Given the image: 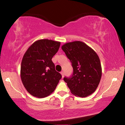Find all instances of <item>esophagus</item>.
Here are the masks:
<instances>
[{"label":"esophagus","instance_id":"esophagus-1","mask_svg":"<svg viewBox=\"0 0 125 125\" xmlns=\"http://www.w3.org/2000/svg\"><path fill=\"white\" fill-rule=\"evenodd\" d=\"M61 75H62V78H63V77H64V72H61Z\"/></svg>","mask_w":125,"mask_h":125}]
</instances>
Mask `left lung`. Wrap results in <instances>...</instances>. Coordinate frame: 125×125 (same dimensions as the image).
<instances>
[{
	"label": "left lung",
	"mask_w": 125,
	"mask_h": 125,
	"mask_svg": "<svg viewBox=\"0 0 125 125\" xmlns=\"http://www.w3.org/2000/svg\"><path fill=\"white\" fill-rule=\"evenodd\" d=\"M62 49L71 61L73 69L72 78H64L71 92L82 98L90 95L98 88L102 75L98 55L86 43L79 41L65 43Z\"/></svg>",
	"instance_id": "1"
}]
</instances>
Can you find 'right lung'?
<instances>
[{"label":"right lung","instance_id":"right-lung-1","mask_svg":"<svg viewBox=\"0 0 125 125\" xmlns=\"http://www.w3.org/2000/svg\"><path fill=\"white\" fill-rule=\"evenodd\" d=\"M60 45V42L52 40H39L25 53L21 64L20 77L24 87L31 95L45 98L56 89L62 75L55 70L52 58Z\"/></svg>","mask_w":125,"mask_h":125}]
</instances>
